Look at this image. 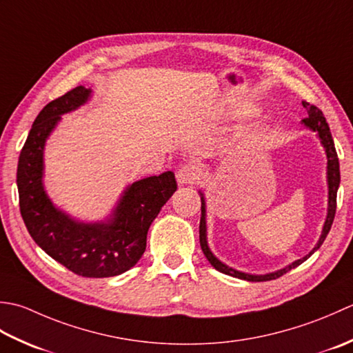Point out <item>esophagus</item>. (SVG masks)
<instances>
[{
  "mask_svg": "<svg viewBox=\"0 0 353 353\" xmlns=\"http://www.w3.org/2000/svg\"><path fill=\"white\" fill-rule=\"evenodd\" d=\"M201 172L195 164H184L176 170V181L179 184H193L199 179Z\"/></svg>",
  "mask_w": 353,
  "mask_h": 353,
  "instance_id": "34e87169",
  "label": "esophagus"
}]
</instances>
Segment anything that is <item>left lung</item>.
<instances>
[{
    "mask_svg": "<svg viewBox=\"0 0 353 353\" xmlns=\"http://www.w3.org/2000/svg\"><path fill=\"white\" fill-rule=\"evenodd\" d=\"M303 106L306 108L307 111V117L303 119V123L306 128L311 129V131L317 132L319 139L321 141L323 148L326 150V155H327V187H329V201H327V216H326V222H325V227H323V232L320 239L317 242V245L312 248V251L309 254H306L303 259H299V261L292 262L291 265H288V267L279 270L276 272H270V274H263V276H254V274H247V272H241L234 268H230L227 267L225 263H222L219 259H216L213 256V253L210 251L207 245V227H205V201L203 193H201V221H199V243H201V248H203L204 254L207 257V261L212 263L213 268H216L218 271L224 272L227 276H232V277H237V279H243V280H248V282H267V280H274L280 276L286 274L288 271H291L292 268L299 267L300 263H303L306 259L311 257L314 254V251H317L321 243L325 242L326 236L329 233L330 227H332V222L335 218V212H336V190H338V185H340V163H338V155H336V150H335V145H334V139H332V134H330V129L326 119L323 117V112L319 110L315 105H311L307 102H301Z\"/></svg>",
    "mask_w": 353,
    "mask_h": 353,
    "instance_id": "obj_1",
    "label": "left lung"
}]
</instances>
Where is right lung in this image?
I'll return each instance as SVG.
<instances>
[{
    "label": "right lung",
    "instance_id": "right-lung-1",
    "mask_svg": "<svg viewBox=\"0 0 353 353\" xmlns=\"http://www.w3.org/2000/svg\"><path fill=\"white\" fill-rule=\"evenodd\" d=\"M91 90L76 86L42 108L21 150L17 184L21 216L33 241L71 272L112 277L131 270L146 250V236L176 190L174 172L143 178L123 192L108 222L83 224L53 205L42 185L44 146L61 116L83 105Z\"/></svg>",
    "mask_w": 353,
    "mask_h": 353
}]
</instances>
